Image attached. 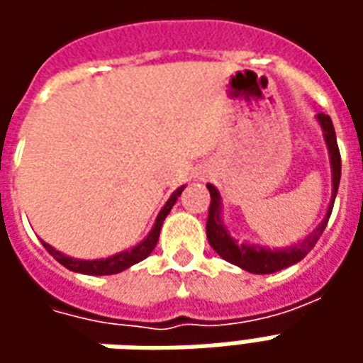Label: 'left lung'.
Returning a JSON list of instances; mask_svg holds the SVG:
<instances>
[{"label": "left lung", "instance_id": "1", "mask_svg": "<svg viewBox=\"0 0 363 363\" xmlns=\"http://www.w3.org/2000/svg\"><path fill=\"white\" fill-rule=\"evenodd\" d=\"M317 118H319L320 126L325 130V140H327L328 151H330V165H333V200H330V206H328V212L323 223L305 241L294 245L289 249L270 251V249H259V247H251V245H239L235 239H231V235L225 229L221 228L220 194H218V190L213 189L212 184H208L212 200H210V208H208L206 235H208V241L213 247V251L218 252L221 259H225L231 264H235V267L243 268L247 272L272 274L299 262L315 247V243L319 241V237L323 235V231L327 228L333 206H335L336 192H338V182H340V151H338L335 126H333L330 116L328 114H319Z\"/></svg>", "mask_w": 363, "mask_h": 363}]
</instances>
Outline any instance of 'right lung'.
<instances>
[{
	"mask_svg": "<svg viewBox=\"0 0 363 363\" xmlns=\"http://www.w3.org/2000/svg\"><path fill=\"white\" fill-rule=\"evenodd\" d=\"M184 186L181 189H177L173 192V196L167 200V204L163 206V210L159 212L157 220H155V225L151 229V233L147 235V239H143L142 243L135 245L134 249H130V251L118 252V255H114L111 259H101V260H77V259H69L66 255H62V252L54 251L50 245L44 243V249L50 252L54 259L58 260L60 264H64L67 270H74V272H82V274H91V276H108V274H118L122 270H126L135 262H140L145 257H150V252L155 249V245L159 241V231H161V225H163V221H165L167 213L171 212V208L177 202V198L181 196V192Z\"/></svg>",
	"mask_w": 363,
	"mask_h": 363,
	"instance_id": "add662e5",
	"label": "right lung"
}]
</instances>
